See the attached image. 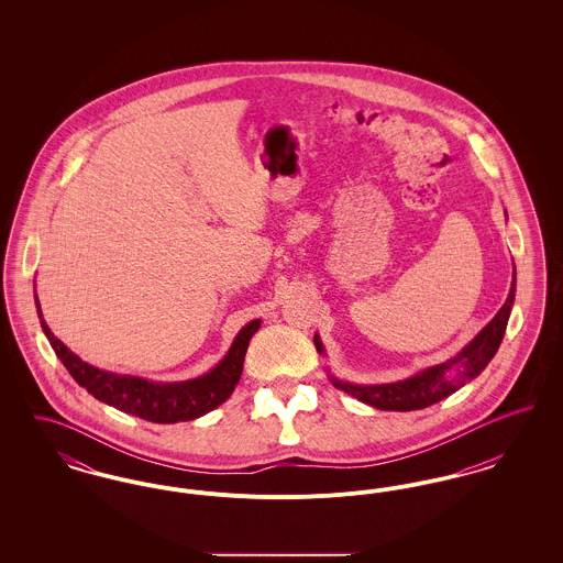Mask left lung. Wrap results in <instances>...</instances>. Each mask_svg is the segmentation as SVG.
Wrapping results in <instances>:
<instances>
[{
	"label": "left lung",
	"instance_id": "left-lung-1",
	"mask_svg": "<svg viewBox=\"0 0 563 563\" xmlns=\"http://www.w3.org/2000/svg\"><path fill=\"white\" fill-rule=\"evenodd\" d=\"M515 283L517 278L512 269L509 297L498 310V314L450 361L388 384H352L335 377L331 372H329V379L333 382L335 388L349 393L350 397L382 411H411V409H424L429 405L443 401L445 397L454 395L455 390H460L464 384H468L471 379L482 374L487 363L500 349L510 310L515 303ZM314 346L319 350V354H324L319 333H314Z\"/></svg>",
	"mask_w": 563,
	"mask_h": 563
}]
</instances>
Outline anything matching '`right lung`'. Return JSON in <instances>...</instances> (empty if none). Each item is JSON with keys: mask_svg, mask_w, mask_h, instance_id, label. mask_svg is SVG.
I'll return each mask as SVG.
<instances>
[{"mask_svg": "<svg viewBox=\"0 0 563 563\" xmlns=\"http://www.w3.org/2000/svg\"><path fill=\"white\" fill-rule=\"evenodd\" d=\"M35 308L40 324L51 342L56 356L67 367L71 377L84 386L95 399L111 407L136 416L154 424H175L196 420L221 402L228 401L234 393L242 374L244 354L251 338L262 327V319L246 322L234 338L228 354L214 365L211 372L186 382H154L139 375L113 374L81 361L78 354L54 338L51 327L42 317V308L35 295Z\"/></svg>", "mask_w": 563, "mask_h": 563, "instance_id": "add662e5", "label": "right lung"}]
</instances>
